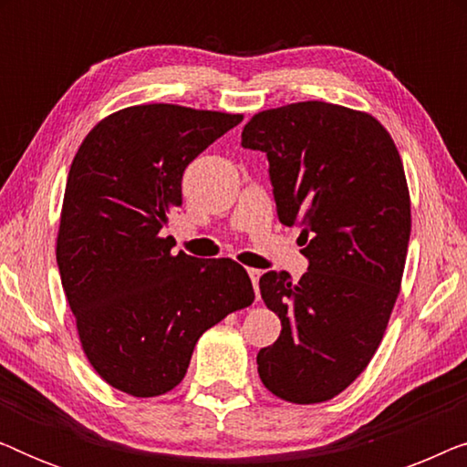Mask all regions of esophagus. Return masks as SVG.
<instances>
[{
    "mask_svg": "<svg viewBox=\"0 0 467 467\" xmlns=\"http://www.w3.org/2000/svg\"><path fill=\"white\" fill-rule=\"evenodd\" d=\"M248 276H251L253 289H254V293H257V297H259V278H261V270H254V267H251V270H248Z\"/></svg>",
    "mask_w": 467,
    "mask_h": 467,
    "instance_id": "obj_1",
    "label": "esophagus"
}]
</instances>
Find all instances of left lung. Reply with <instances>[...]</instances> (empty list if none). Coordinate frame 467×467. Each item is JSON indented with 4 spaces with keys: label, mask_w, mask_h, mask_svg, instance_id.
Returning <instances> with one entry per match:
<instances>
[{
    "label": "left lung",
    "mask_w": 467,
    "mask_h": 467,
    "mask_svg": "<svg viewBox=\"0 0 467 467\" xmlns=\"http://www.w3.org/2000/svg\"><path fill=\"white\" fill-rule=\"evenodd\" d=\"M242 146L270 161L283 225H299L308 272L259 278L283 325L257 355L267 391L291 404L342 393L385 336L410 240V193L393 138L372 114L327 101L264 110Z\"/></svg>",
    "instance_id": "left-lung-1"
}]
</instances>
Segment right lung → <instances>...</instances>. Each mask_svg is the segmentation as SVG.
<instances>
[{
	"label": "right lung",
	"mask_w": 467,
	"mask_h": 467,
	"mask_svg": "<svg viewBox=\"0 0 467 467\" xmlns=\"http://www.w3.org/2000/svg\"><path fill=\"white\" fill-rule=\"evenodd\" d=\"M242 114L144 104L101 119L76 152L57 265L88 363L108 385L157 398L187 374L203 331L253 304L232 259L171 254L161 229L182 206L184 168Z\"/></svg>",
	"instance_id": "add662e5"
}]
</instances>
